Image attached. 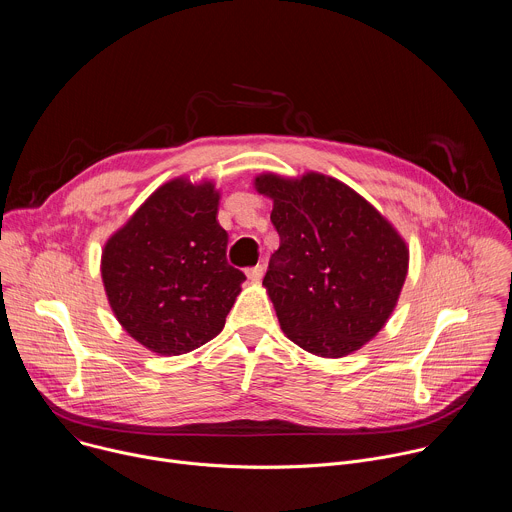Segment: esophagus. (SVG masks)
<instances>
[{
	"mask_svg": "<svg viewBox=\"0 0 512 512\" xmlns=\"http://www.w3.org/2000/svg\"><path fill=\"white\" fill-rule=\"evenodd\" d=\"M263 273H265V267H263V265H255V267H249V269H247V277H249L251 281H259V279L263 277Z\"/></svg>",
	"mask_w": 512,
	"mask_h": 512,
	"instance_id": "1",
	"label": "esophagus"
}]
</instances>
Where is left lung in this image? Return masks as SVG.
<instances>
[{"mask_svg":"<svg viewBox=\"0 0 512 512\" xmlns=\"http://www.w3.org/2000/svg\"><path fill=\"white\" fill-rule=\"evenodd\" d=\"M273 198L279 249L263 285L281 330L304 350L338 358L369 342L391 316L409 253L385 218L334 178L259 176Z\"/></svg>","mask_w":512,"mask_h":512,"instance_id":"1","label":"left lung"}]
</instances>
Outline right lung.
Instances as JSON below:
<instances>
[{"label": "right lung", "mask_w": 512, "mask_h": 512, "mask_svg": "<svg viewBox=\"0 0 512 512\" xmlns=\"http://www.w3.org/2000/svg\"><path fill=\"white\" fill-rule=\"evenodd\" d=\"M212 184L174 180L156 190L103 251V283L121 326L166 356L223 330L245 281L227 261Z\"/></svg>", "instance_id": "1"}]
</instances>
